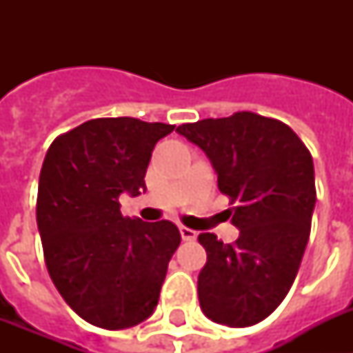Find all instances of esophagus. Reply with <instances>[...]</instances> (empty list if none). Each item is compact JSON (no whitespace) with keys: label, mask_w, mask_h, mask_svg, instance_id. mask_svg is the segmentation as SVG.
<instances>
[{"label":"esophagus","mask_w":353,"mask_h":353,"mask_svg":"<svg viewBox=\"0 0 353 353\" xmlns=\"http://www.w3.org/2000/svg\"><path fill=\"white\" fill-rule=\"evenodd\" d=\"M179 232H181V238L185 241H192L198 238V232L194 231V229H188V227H185V225L179 227Z\"/></svg>","instance_id":"1"}]
</instances>
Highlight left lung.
Wrapping results in <instances>:
<instances>
[{"label":"left lung","mask_w":353,"mask_h":353,"mask_svg":"<svg viewBox=\"0 0 353 353\" xmlns=\"http://www.w3.org/2000/svg\"><path fill=\"white\" fill-rule=\"evenodd\" d=\"M203 150L232 207L238 240L201 232L207 263L199 306L210 321L245 328L279 307L293 285L317 201L313 159L288 124L252 112L177 126Z\"/></svg>","instance_id":"1"}]
</instances>
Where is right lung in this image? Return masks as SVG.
Returning <instances> with one entry per match:
<instances>
[{
	"mask_svg": "<svg viewBox=\"0 0 353 353\" xmlns=\"http://www.w3.org/2000/svg\"><path fill=\"white\" fill-rule=\"evenodd\" d=\"M174 128L93 119L47 150L36 199L43 258L58 293L93 326L132 328L157 306L181 234L168 220L122 216L119 196L144 190L152 150Z\"/></svg>",
	"mask_w": 353,
	"mask_h": 353,
	"instance_id": "add662e5",
	"label": "right lung"
}]
</instances>
